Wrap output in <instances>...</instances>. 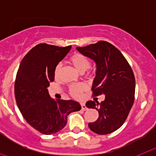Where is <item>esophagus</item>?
Masks as SVG:
<instances>
[{
  "mask_svg": "<svg viewBox=\"0 0 156 156\" xmlns=\"http://www.w3.org/2000/svg\"><path fill=\"white\" fill-rule=\"evenodd\" d=\"M81 108H82V110H83V111H85V110L87 109L86 105H85L84 103H81Z\"/></svg>",
  "mask_w": 156,
  "mask_h": 156,
  "instance_id": "esophagus-1",
  "label": "esophagus"
}]
</instances>
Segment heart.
<instances>
[{
    "instance_id": "obj_1",
    "label": "heart",
    "mask_w": 156,
    "mask_h": 156,
    "mask_svg": "<svg viewBox=\"0 0 156 156\" xmlns=\"http://www.w3.org/2000/svg\"><path fill=\"white\" fill-rule=\"evenodd\" d=\"M69 61L71 64L74 66V68L80 73H83L85 71H87L90 68V60L86 56L80 53H76L73 55H72ZM61 69L62 65L58 64L55 69V76L56 78L58 77L59 74L61 73ZM86 90L87 87L84 84L73 85L70 87L69 92L72 96H73L74 98H80L81 96V94Z\"/></svg>"
}]
</instances>
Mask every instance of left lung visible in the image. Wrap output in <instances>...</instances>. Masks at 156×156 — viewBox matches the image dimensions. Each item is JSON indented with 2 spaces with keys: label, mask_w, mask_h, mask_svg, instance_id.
Returning <instances> with one entry per match:
<instances>
[{
  "label": "left lung",
  "mask_w": 156,
  "mask_h": 156,
  "mask_svg": "<svg viewBox=\"0 0 156 156\" xmlns=\"http://www.w3.org/2000/svg\"><path fill=\"white\" fill-rule=\"evenodd\" d=\"M76 50L93 60L96 76L93 81L94 96L105 94V100L88 101L87 108L98 111L99 116L89 122L90 130L98 134H108L119 129L125 122L134 101L135 78L129 63L115 47L99 41Z\"/></svg>",
  "instance_id": "obj_1"
}]
</instances>
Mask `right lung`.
Listing matches in <instances>:
<instances>
[{"label":"right lung","mask_w":156,"mask_h":156,"mask_svg":"<svg viewBox=\"0 0 156 156\" xmlns=\"http://www.w3.org/2000/svg\"><path fill=\"white\" fill-rule=\"evenodd\" d=\"M40 44L32 48L22 60L15 83V96L23 118L41 133L50 135L66 126L71 112L81 106L73 100H55L48 87L55 80L56 66L71 50Z\"/></svg>","instance_id":"right-lung-1"}]
</instances>
